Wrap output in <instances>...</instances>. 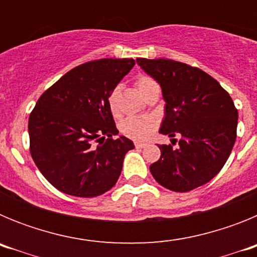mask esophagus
<instances>
[{
  "instance_id": "obj_1",
  "label": "esophagus",
  "mask_w": 257,
  "mask_h": 257,
  "mask_svg": "<svg viewBox=\"0 0 257 257\" xmlns=\"http://www.w3.org/2000/svg\"><path fill=\"white\" fill-rule=\"evenodd\" d=\"M135 147L136 148H145V147H147V144H145V143H142V142H135Z\"/></svg>"
}]
</instances>
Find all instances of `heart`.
I'll use <instances>...</instances> for the list:
<instances>
[{
	"instance_id": "b5f03b06",
	"label": "heart",
	"mask_w": 257,
	"mask_h": 257,
	"mask_svg": "<svg viewBox=\"0 0 257 257\" xmlns=\"http://www.w3.org/2000/svg\"><path fill=\"white\" fill-rule=\"evenodd\" d=\"M136 86L140 94L144 96L152 87L157 86L156 81L151 77L143 76L136 79ZM108 105L110 112L114 115L118 113V88H114L108 97ZM156 128V121L153 118L143 117H127L121 122V131L123 135L128 136L131 139L144 140L147 139L153 130Z\"/></svg>"
}]
</instances>
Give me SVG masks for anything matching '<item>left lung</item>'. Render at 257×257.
<instances>
[{
    "instance_id": "left-lung-1",
    "label": "left lung",
    "mask_w": 257,
    "mask_h": 257,
    "mask_svg": "<svg viewBox=\"0 0 257 257\" xmlns=\"http://www.w3.org/2000/svg\"><path fill=\"white\" fill-rule=\"evenodd\" d=\"M136 63L162 88L160 133L181 136L176 149L158 145L161 158L149 167L153 178L180 193L208 183L225 165L237 138L238 110L231 97L198 68L169 59L138 58Z\"/></svg>"
}]
</instances>
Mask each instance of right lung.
I'll use <instances>...</instances> for the list:
<instances>
[{"mask_svg": "<svg viewBox=\"0 0 257 257\" xmlns=\"http://www.w3.org/2000/svg\"><path fill=\"white\" fill-rule=\"evenodd\" d=\"M135 65L100 59L73 68L41 95L29 115L31 154L52 187L91 198L114 187L134 143L118 130L108 97ZM96 141L99 144L95 146Z\"/></svg>", "mask_w": 257, "mask_h": 257, "instance_id": "right-lung-1", "label": "right lung"}]
</instances>
